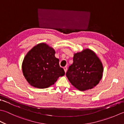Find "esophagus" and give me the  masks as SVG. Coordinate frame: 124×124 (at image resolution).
Listing matches in <instances>:
<instances>
[{"label": "esophagus", "mask_w": 124, "mask_h": 124, "mask_svg": "<svg viewBox=\"0 0 124 124\" xmlns=\"http://www.w3.org/2000/svg\"><path fill=\"white\" fill-rule=\"evenodd\" d=\"M63 69H64V70L65 72H67V67H63Z\"/></svg>", "instance_id": "34e87169"}]
</instances>
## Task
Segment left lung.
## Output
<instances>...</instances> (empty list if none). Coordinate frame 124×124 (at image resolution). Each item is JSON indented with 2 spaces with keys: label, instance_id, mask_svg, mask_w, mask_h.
Masks as SVG:
<instances>
[{
  "label": "left lung",
  "instance_id": "obj_1",
  "mask_svg": "<svg viewBox=\"0 0 124 124\" xmlns=\"http://www.w3.org/2000/svg\"><path fill=\"white\" fill-rule=\"evenodd\" d=\"M103 72L101 60L93 50L85 49L74 54L73 63L69 67L66 76L74 87L84 91L96 86Z\"/></svg>",
  "mask_w": 124,
  "mask_h": 124
}]
</instances>
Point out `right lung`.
Here are the masks:
<instances>
[{
    "label": "right lung",
    "instance_id": "right-lung-1",
    "mask_svg": "<svg viewBox=\"0 0 124 124\" xmlns=\"http://www.w3.org/2000/svg\"><path fill=\"white\" fill-rule=\"evenodd\" d=\"M55 51L44 43L34 46L26 54L22 64L23 76L31 85L45 89L57 81L65 72L60 67Z\"/></svg>",
    "mask_w": 124,
    "mask_h": 124
}]
</instances>
